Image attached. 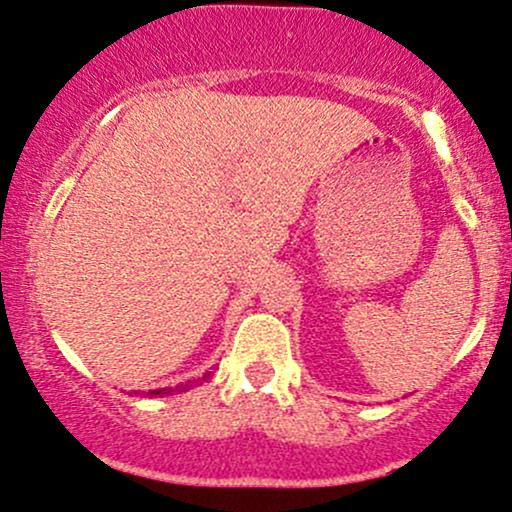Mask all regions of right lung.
I'll list each match as a JSON object with an SVG mask.
<instances>
[{
    "label": "right lung",
    "mask_w": 512,
    "mask_h": 512,
    "mask_svg": "<svg viewBox=\"0 0 512 512\" xmlns=\"http://www.w3.org/2000/svg\"><path fill=\"white\" fill-rule=\"evenodd\" d=\"M204 378H207V375H204ZM199 383V380H197ZM192 387V383H185V385H175V387H161V390H149L146 392V397H161V395H173V392H187ZM134 395H137V392H134Z\"/></svg>",
    "instance_id": "add662e5"
}]
</instances>
